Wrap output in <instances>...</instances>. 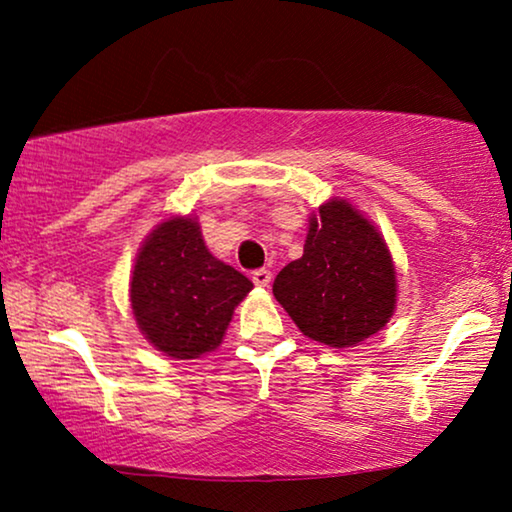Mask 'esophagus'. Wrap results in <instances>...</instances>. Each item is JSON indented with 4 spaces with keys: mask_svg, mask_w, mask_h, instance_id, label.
I'll return each instance as SVG.
<instances>
[{
    "mask_svg": "<svg viewBox=\"0 0 512 512\" xmlns=\"http://www.w3.org/2000/svg\"><path fill=\"white\" fill-rule=\"evenodd\" d=\"M251 282H254L256 286H268L272 282V272L265 268H258L251 272Z\"/></svg>",
    "mask_w": 512,
    "mask_h": 512,
    "instance_id": "34e87169",
    "label": "esophagus"
}]
</instances>
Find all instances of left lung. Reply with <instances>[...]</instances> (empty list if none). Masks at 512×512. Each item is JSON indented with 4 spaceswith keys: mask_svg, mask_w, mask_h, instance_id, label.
I'll use <instances>...</instances> for the list:
<instances>
[{
    "mask_svg": "<svg viewBox=\"0 0 512 512\" xmlns=\"http://www.w3.org/2000/svg\"><path fill=\"white\" fill-rule=\"evenodd\" d=\"M272 293L307 338L352 347L387 324L396 272L380 233L345 200L321 205L303 256L279 272Z\"/></svg>",
    "mask_w": 512,
    "mask_h": 512,
    "instance_id": "8db88e82",
    "label": "left lung"
}]
</instances>
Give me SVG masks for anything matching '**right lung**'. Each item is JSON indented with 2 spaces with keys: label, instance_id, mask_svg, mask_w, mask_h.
Instances as JSON below:
<instances>
[{
  "label": "right lung",
  "instance_id": "1",
  "mask_svg": "<svg viewBox=\"0 0 512 512\" xmlns=\"http://www.w3.org/2000/svg\"><path fill=\"white\" fill-rule=\"evenodd\" d=\"M254 289L242 272L209 254L193 219H170L139 251L132 312L146 340L174 359H198L221 345L237 303Z\"/></svg>",
  "mask_w": 512,
  "mask_h": 512
}]
</instances>
